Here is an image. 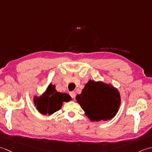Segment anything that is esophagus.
<instances>
[{
    "mask_svg": "<svg viewBox=\"0 0 152 152\" xmlns=\"http://www.w3.org/2000/svg\"><path fill=\"white\" fill-rule=\"evenodd\" d=\"M70 95L72 96V98L74 99L75 98V96H76V94H75V92L74 91H71L70 92Z\"/></svg>",
    "mask_w": 152,
    "mask_h": 152,
    "instance_id": "1",
    "label": "esophagus"
}]
</instances>
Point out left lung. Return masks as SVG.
Segmentation results:
<instances>
[{"label":"left lung","mask_w":152,"mask_h":152,"mask_svg":"<svg viewBox=\"0 0 152 152\" xmlns=\"http://www.w3.org/2000/svg\"><path fill=\"white\" fill-rule=\"evenodd\" d=\"M76 100L91 121L110 120L117 114L121 104L117 88L110 83L91 80Z\"/></svg>","instance_id":"left-lung-1"}]
</instances>
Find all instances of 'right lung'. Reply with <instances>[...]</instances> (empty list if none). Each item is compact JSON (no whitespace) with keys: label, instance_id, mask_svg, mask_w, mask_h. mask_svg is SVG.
Returning <instances> with one entry per match:
<instances>
[{"label":"right lung","instance_id":"1","mask_svg":"<svg viewBox=\"0 0 152 152\" xmlns=\"http://www.w3.org/2000/svg\"><path fill=\"white\" fill-rule=\"evenodd\" d=\"M72 100L67 93L57 92L56 86L50 83L43 94L34 96L33 102L37 110L43 115H52L62 107L64 102H69Z\"/></svg>","mask_w":152,"mask_h":152}]
</instances>
